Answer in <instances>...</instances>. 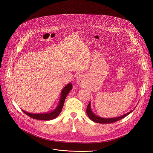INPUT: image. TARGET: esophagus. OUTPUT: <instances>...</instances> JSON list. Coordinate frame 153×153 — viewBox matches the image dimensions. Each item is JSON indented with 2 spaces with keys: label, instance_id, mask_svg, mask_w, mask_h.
Returning a JSON list of instances; mask_svg holds the SVG:
<instances>
[{
  "label": "esophagus",
  "instance_id": "34e87169",
  "mask_svg": "<svg viewBox=\"0 0 153 153\" xmlns=\"http://www.w3.org/2000/svg\"><path fill=\"white\" fill-rule=\"evenodd\" d=\"M84 74H79L77 75V81L79 84H82L84 82Z\"/></svg>",
  "mask_w": 153,
  "mask_h": 153
}]
</instances>
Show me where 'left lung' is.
<instances>
[{"label": "left lung", "mask_w": 153, "mask_h": 153, "mask_svg": "<svg viewBox=\"0 0 153 153\" xmlns=\"http://www.w3.org/2000/svg\"><path fill=\"white\" fill-rule=\"evenodd\" d=\"M134 108L133 110H131L129 112H128V113H126V114H124L122 116H119V117H114V118H102V117L97 116V115H95L92 111V110L91 109V103L90 102L88 104L87 107L86 112H87V114L88 117H89V118L92 120V121H93L95 123H111L117 122V121H118V120L123 118L124 117H125L128 115H129L134 110Z\"/></svg>", "instance_id": "obj_1"}]
</instances>
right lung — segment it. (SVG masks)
I'll use <instances>...</instances> for the list:
<instances>
[{
  "mask_svg": "<svg viewBox=\"0 0 153 153\" xmlns=\"http://www.w3.org/2000/svg\"><path fill=\"white\" fill-rule=\"evenodd\" d=\"M72 89V84L71 82L68 83L65 87H64L61 91V96L59 101V103L58 106L56 107L54 110L53 111H51L50 112H47V113H43V114H32L29 113V112H27L25 110H22V111L25 113L26 115H28L31 118L36 119V120H51L57 117L61 111L62 110V108L64 105V101L67 97V95L69 93V92Z\"/></svg>",
  "mask_w": 153,
  "mask_h": 153,
  "instance_id": "obj_1",
  "label": "right lung"
}]
</instances>
